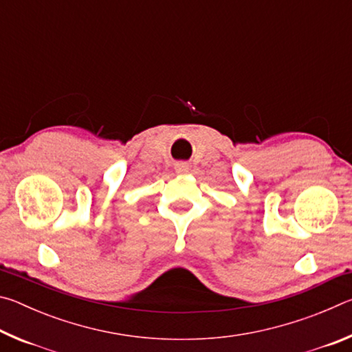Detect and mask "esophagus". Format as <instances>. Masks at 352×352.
Here are the masks:
<instances>
[{
  "instance_id": "1",
  "label": "esophagus",
  "mask_w": 352,
  "mask_h": 352,
  "mask_svg": "<svg viewBox=\"0 0 352 352\" xmlns=\"http://www.w3.org/2000/svg\"><path fill=\"white\" fill-rule=\"evenodd\" d=\"M175 170L178 172V174H186V172H188V164L178 163V164H175Z\"/></svg>"
}]
</instances>
